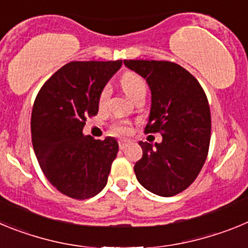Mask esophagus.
Segmentation results:
<instances>
[{
    "label": "esophagus",
    "instance_id": "obj_1",
    "mask_svg": "<svg viewBox=\"0 0 248 248\" xmlns=\"http://www.w3.org/2000/svg\"><path fill=\"white\" fill-rule=\"evenodd\" d=\"M130 143L131 141L128 139H120L119 140V148L123 150V149H125L128 145H130Z\"/></svg>",
    "mask_w": 248,
    "mask_h": 248
}]
</instances>
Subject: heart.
Segmentation results:
<instances>
[{
	"mask_svg": "<svg viewBox=\"0 0 248 248\" xmlns=\"http://www.w3.org/2000/svg\"><path fill=\"white\" fill-rule=\"evenodd\" d=\"M120 85H122V89L124 91V93H125L131 100H135L139 97H145V79H144L141 76H139V74L134 73V72H128V73L123 74V77L120 78ZM109 94H110L109 88L108 87H104L99 94L100 105L105 104V102H107L109 98ZM113 130L115 131V133H119V134H129L131 131V126L129 123L120 122L117 123V124H114Z\"/></svg>",
	"mask_w": 248,
	"mask_h": 248,
	"instance_id": "1",
	"label": "heart"
}]
</instances>
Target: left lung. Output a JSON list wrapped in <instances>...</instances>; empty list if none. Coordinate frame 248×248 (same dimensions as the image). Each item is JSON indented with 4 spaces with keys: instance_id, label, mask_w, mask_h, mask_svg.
Masks as SVG:
<instances>
[{
    "instance_id": "1",
    "label": "left lung",
    "mask_w": 248,
    "mask_h": 248,
    "mask_svg": "<svg viewBox=\"0 0 248 248\" xmlns=\"http://www.w3.org/2000/svg\"><path fill=\"white\" fill-rule=\"evenodd\" d=\"M145 78L151 109L145 133H160L161 143L139 141L143 156L135 163L137 179L150 192L164 198L187 189L207 157L211 114L198 79L185 68L168 61H124Z\"/></svg>"
}]
</instances>
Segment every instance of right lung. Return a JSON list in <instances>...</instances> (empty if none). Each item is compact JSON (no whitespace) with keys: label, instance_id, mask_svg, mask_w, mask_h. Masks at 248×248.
Returning a JSON list of instances; mask_svg holds the SVG:
<instances>
[{"label":"right lung","instance_id":"obj_1","mask_svg":"<svg viewBox=\"0 0 248 248\" xmlns=\"http://www.w3.org/2000/svg\"><path fill=\"white\" fill-rule=\"evenodd\" d=\"M122 61L71 62L43 84L32 109L34 154L47 180L77 200L99 194L108 181L118 141L83 135L88 117L97 115L99 94Z\"/></svg>","mask_w":248,"mask_h":248}]
</instances>
